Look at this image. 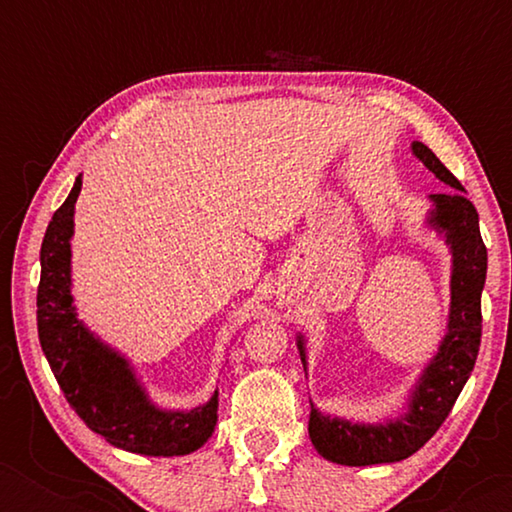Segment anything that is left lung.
<instances>
[{
	"label": "left lung",
	"instance_id": "obj_1",
	"mask_svg": "<svg viewBox=\"0 0 512 512\" xmlns=\"http://www.w3.org/2000/svg\"><path fill=\"white\" fill-rule=\"evenodd\" d=\"M412 156L422 160L429 172L445 186L447 193L429 195L431 209L424 223L443 237L452 256L450 268V312H447L445 335L438 342L436 354L424 363L417 380L405 396L403 408L394 417L377 424L352 422L340 415L321 412L317 405L310 410V440L321 457L342 466L394 464L408 459L424 447L433 433L450 415L454 401L473 373L478 359L482 314L480 298L487 279V249L480 237L478 212L466 200L464 186L440 163L429 146L410 144ZM296 347L307 375V340L296 333Z\"/></svg>",
	"mask_w": 512,
	"mask_h": 512
}]
</instances>
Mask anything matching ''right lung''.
I'll list each match as a JSON object with an SVG mask.
<instances>
[{"instance_id":"add662e5","label":"right lung","mask_w":512,"mask_h":512,"mask_svg":"<svg viewBox=\"0 0 512 512\" xmlns=\"http://www.w3.org/2000/svg\"><path fill=\"white\" fill-rule=\"evenodd\" d=\"M81 174L41 242L37 291L39 342L67 403L90 431L118 450L181 457L200 450L219 422V389L188 410L163 408L146 391L128 356L83 324L72 296L74 209Z\"/></svg>"}]
</instances>
